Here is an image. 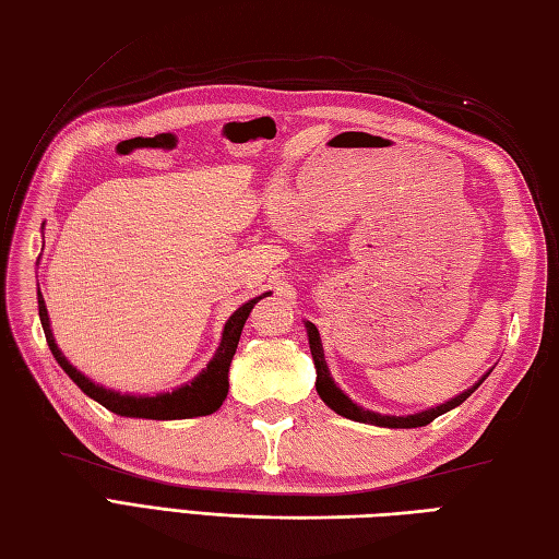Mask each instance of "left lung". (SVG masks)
Wrapping results in <instances>:
<instances>
[{
	"mask_svg": "<svg viewBox=\"0 0 559 559\" xmlns=\"http://www.w3.org/2000/svg\"><path fill=\"white\" fill-rule=\"evenodd\" d=\"M307 326V336H310V350H312V360H314V367H317V394L322 396V401L326 403V406L331 411H336L338 415H343V418L348 420H355V423H367V425H377V427H423V425H430L435 418H439V415L461 406L463 401H466L473 391H476L483 379L488 377L485 374L478 384H473L471 389L463 391V394L454 396L447 403H439L437 408H427L423 413H413V415H382V413H374V411H365L362 406H358V403H353L343 391L334 384V379H331L329 374V367H326V360H324V350H322V338H319V331L312 322H305Z\"/></svg>",
	"mask_w": 559,
	"mask_h": 559,
	"instance_id": "1",
	"label": "left lung"
}]
</instances>
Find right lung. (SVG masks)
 Instances as JSON below:
<instances>
[{
  "label": "right lung",
  "instance_id": "add662e5",
  "mask_svg": "<svg viewBox=\"0 0 559 559\" xmlns=\"http://www.w3.org/2000/svg\"><path fill=\"white\" fill-rule=\"evenodd\" d=\"M266 295L269 293L245 302L230 314V319L223 326L221 346L216 355H213V360L206 365V370H201L189 384L168 391V394H156V396L120 394V391L105 389L96 382H91V379L86 374H81L76 367L64 358L62 350L57 348L52 329H50V317H47V307L40 290H38V314H40L47 346H50L55 360L71 379H74V384L83 391V394L91 396L93 401H98L100 406H105L108 411L124 415V418L182 420V418H197V415H211L213 411H218L223 406L225 396H228V370H230L233 355L237 350V341H240V334H242V326L247 322L249 312H252V307L261 298H266Z\"/></svg>",
  "mask_w": 559,
  "mask_h": 559
}]
</instances>
